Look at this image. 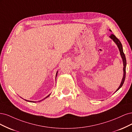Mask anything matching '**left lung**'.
Instances as JSON below:
<instances>
[{
	"mask_svg": "<svg viewBox=\"0 0 132 132\" xmlns=\"http://www.w3.org/2000/svg\"><path fill=\"white\" fill-rule=\"evenodd\" d=\"M111 31V30H110ZM110 37L111 38V39L115 42L116 44H117L118 48L119 49V50H120V54L121 55V57L122 58V60H123V66H124V67H123V72H124V73H123V77L122 78V82H121V83L120 84V87H119V88L117 89V90L116 92H117L118 90H119V89H120L122 86H123V83H124V82L125 80V78H126V64H127V62H126V56H125V55L124 54V53H123V48H122V45L121 43V42L120 41V40H119L118 38L114 36V35H113V34H112V35L110 36Z\"/></svg>",
	"mask_w": 132,
	"mask_h": 132,
	"instance_id": "1",
	"label": "left lung"
}]
</instances>
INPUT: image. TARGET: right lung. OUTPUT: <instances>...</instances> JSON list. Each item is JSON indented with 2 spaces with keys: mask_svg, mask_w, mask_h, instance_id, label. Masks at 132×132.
I'll use <instances>...</instances> for the list:
<instances>
[{
  "mask_svg": "<svg viewBox=\"0 0 132 132\" xmlns=\"http://www.w3.org/2000/svg\"><path fill=\"white\" fill-rule=\"evenodd\" d=\"M57 73H56V76H57ZM49 95H50V94L48 95V96H46V97H45V98L44 99H46V97H48V96H49ZM44 99H43V100H43ZM26 100V101H29V102H34V103H35V101H28V100ZM42 100H41V101H42Z\"/></svg>",
  "mask_w": 132,
  "mask_h": 132,
  "instance_id": "add662e5",
  "label": "right lung"
}]
</instances>
